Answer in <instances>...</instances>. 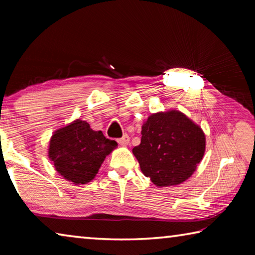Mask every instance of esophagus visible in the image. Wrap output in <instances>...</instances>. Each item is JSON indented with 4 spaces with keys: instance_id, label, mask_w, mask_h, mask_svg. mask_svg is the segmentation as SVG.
<instances>
[{
    "instance_id": "esophagus-1",
    "label": "esophagus",
    "mask_w": 255,
    "mask_h": 255,
    "mask_svg": "<svg viewBox=\"0 0 255 255\" xmlns=\"http://www.w3.org/2000/svg\"><path fill=\"white\" fill-rule=\"evenodd\" d=\"M129 139H130V138H129L128 135H124L122 138H119L118 143L120 145H127L129 143Z\"/></svg>"
}]
</instances>
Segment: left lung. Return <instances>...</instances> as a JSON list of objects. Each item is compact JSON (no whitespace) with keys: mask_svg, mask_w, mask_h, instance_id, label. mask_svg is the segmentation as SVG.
<instances>
[{"mask_svg":"<svg viewBox=\"0 0 255 255\" xmlns=\"http://www.w3.org/2000/svg\"><path fill=\"white\" fill-rule=\"evenodd\" d=\"M199 126L180 111L149 116L141 127L140 144L132 148L140 170L157 187L182 183L196 171L205 154Z\"/></svg>","mask_w":255,"mask_h":255,"instance_id":"8db88e82","label":"left lung"}]
</instances>
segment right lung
I'll return each mask as SVG.
<instances>
[{
	"mask_svg": "<svg viewBox=\"0 0 255 255\" xmlns=\"http://www.w3.org/2000/svg\"><path fill=\"white\" fill-rule=\"evenodd\" d=\"M117 141L94 131L90 125L77 119L56 130L49 144V158L55 169L74 184H85L94 179L108 154Z\"/></svg>",
	"mask_w": 255,
	"mask_h": 255,
	"instance_id": "1",
	"label": "right lung"
}]
</instances>
